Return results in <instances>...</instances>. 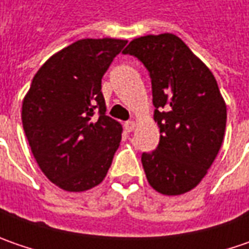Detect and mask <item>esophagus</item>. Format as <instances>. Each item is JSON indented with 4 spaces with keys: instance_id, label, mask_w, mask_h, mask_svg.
I'll use <instances>...</instances> for the list:
<instances>
[{
    "instance_id": "34e87169",
    "label": "esophagus",
    "mask_w": 249,
    "mask_h": 249,
    "mask_svg": "<svg viewBox=\"0 0 249 249\" xmlns=\"http://www.w3.org/2000/svg\"><path fill=\"white\" fill-rule=\"evenodd\" d=\"M134 127H136V123H134V122H133V120H129V122H126V123H124V130H126V131H133V130H134Z\"/></svg>"
}]
</instances>
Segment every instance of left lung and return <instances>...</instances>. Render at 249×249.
I'll return each instance as SVG.
<instances>
[{
    "mask_svg": "<svg viewBox=\"0 0 249 249\" xmlns=\"http://www.w3.org/2000/svg\"><path fill=\"white\" fill-rule=\"evenodd\" d=\"M123 53L136 56L151 77L160 137L141 155L147 180L160 194H184L204 178L223 142L227 112L217 83L175 34L136 38Z\"/></svg>",
    "mask_w": 249,
    "mask_h": 249,
    "instance_id": "1",
    "label": "left lung"
}]
</instances>
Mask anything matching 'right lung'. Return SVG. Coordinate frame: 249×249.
I'll list each match as a JSON object with an SVG mask.
<instances>
[{
    "label": "right lung",
    "instance_id": "add662e5",
    "mask_svg": "<svg viewBox=\"0 0 249 249\" xmlns=\"http://www.w3.org/2000/svg\"><path fill=\"white\" fill-rule=\"evenodd\" d=\"M126 44L115 38L71 44L40 68L24 97L29 145L44 175L62 190H90L108 173L122 126L107 115L101 80Z\"/></svg>",
    "mask_w": 249,
    "mask_h": 249
}]
</instances>
